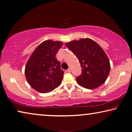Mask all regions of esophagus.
Returning <instances> with one entry per match:
<instances>
[{"label": "esophagus", "mask_w": 132, "mask_h": 132, "mask_svg": "<svg viewBox=\"0 0 132 132\" xmlns=\"http://www.w3.org/2000/svg\"><path fill=\"white\" fill-rule=\"evenodd\" d=\"M66 71L68 72H69V73L70 72H71V69H70V68H69L68 69H67Z\"/></svg>", "instance_id": "1"}]
</instances>
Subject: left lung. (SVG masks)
<instances>
[{
  "label": "left lung",
  "mask_w": 132,
  "mask_h": 132,
  "mask_svg": "<svg viewBox=\"0 0 132 132\" xmlns=\"http://www.w3.org/2000/svg\"><path fill=\"white\" fill-rule=\"evenodd\" d=\"M77 57L82 69L76 78L79 85L86 89H95L103 84L110 71L109 58L103 48L90 38L72 41L66 44Z\"/></svg>",
  "instance_id": "left-lung-1"
}]
</instances>
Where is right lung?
Returning a JSON list of instances; mask_svg holds the SVG:
<instances>
[{"instance_id":"1","label":"right lung","mask_w":132,"mask_h":132,"mask_svg":"<svg viewBox=\"0 0 132 132\" xmlns=\"http://www.w3.org/2000/svg\"><path fill=\"white\" fill-rule=\"evenodd\" d=\"M62 44L61 41H45L37 47L27 62L25 77L37 91L50 92L62 83L64 71L56 56Z\"/></svg>"}]
</instances>
